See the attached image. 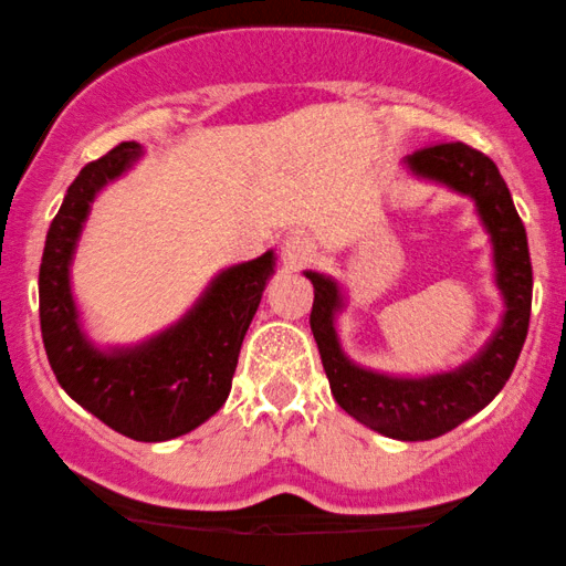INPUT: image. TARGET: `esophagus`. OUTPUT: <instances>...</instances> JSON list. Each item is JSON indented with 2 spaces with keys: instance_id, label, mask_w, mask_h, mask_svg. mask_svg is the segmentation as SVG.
Here are the masks:
<instances>
[{
  "instance_id": "1",
  "label": "esophagus",
  "mask_w": 566,
  "mask_h": 566,
  "mask_svg": "<svg viewBox=\"0 0 566 566\" xmlns=\"http://www.w3.org/2000/svg\"><path fill=\"white\" fill-rule=\"evenodd\" d=\"M312 254H314V241L310 239V233L304 231L285 233L281 241V260L285 270L306 268V262L312 260Z\"/></svg>"
}]
</instances>
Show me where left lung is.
<instances>
[{"mask_svg": "<svg viewBox=\"0 0 566 566\" xmlns=\"http://www.w3.org/2000/svg\"><path fill=\"white\" fill-rule=\"evenodd\" d=\"M406 166L421 179L471 197L491 237L504 314L479 356L454 371L429 377H390L356 366L343 354L335 329V314L343 310L340 285L312 270H306V277L314 285L310 325L337 406L379 434L423 442L460 427L507 385L531 322L533 268L525 226L494 160L465 143H439L416 150Z\"/></svg>", "mask_w": 566, "mask_h": 566, "instance_id": "obj_1", "label": "left lung"}]
</instances>
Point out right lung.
Instances as JSON below:
<instances>
[{"label":"right lung","mask_w":566,"mask_h":566,"mask_svg":"<svg viewBox=\"0 0 566 566\" xmlns=\"http://www.w3.org/2000/svg\"><path fill=\"white\" fill-rule=\"evenodd\" d=\"M143 156L122 143L87 164L51 220L39 273L41 335L56 381L119 434L166 442L218 413L231 392L239 350L273 275V249L212 277L200 301L164 333L132 348L87 340L72 298L70 265L95 195Z\"/></svg>","instance_id":"add662e5"}]
</instances>
